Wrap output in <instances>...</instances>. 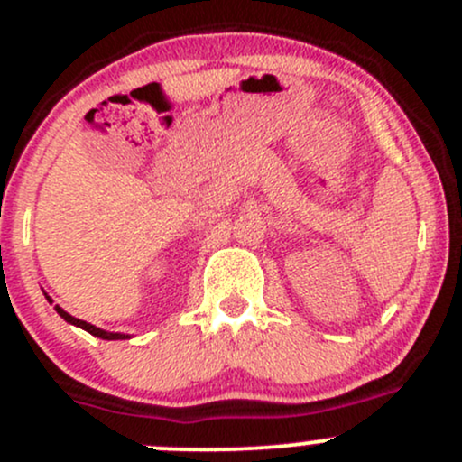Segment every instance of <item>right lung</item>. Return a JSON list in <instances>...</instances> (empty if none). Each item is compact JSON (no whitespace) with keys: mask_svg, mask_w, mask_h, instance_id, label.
Wrapping results in <instances>:
<instances>
[{"mask_svg":"<svg viewBox=\"0 0 462 462\" xmlns=\"http://www.w3.org/2000/svg\"><path fill=\"white\" fill-rule=\"evenodd\" d=\"M46 299L51 300V303H52V299H51V296H48V294H46ZM55 310H57V314H60V317L66 320V323L77 325V328L86 329V332L92 334V337H97V338H104V341H125V338H130L128 334H121V332H106V329L97 328V325L86 323V320H81V319H75V317H72V314H68L64 308H60V305H55Z\"/></svg>","mask_w":462,"mask_h":462,"instance_id":"1","label":"right lung"}]
</instances>
